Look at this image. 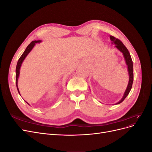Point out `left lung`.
<instances>
[{"label":"left lung","instance_id":"left-lung-1","mask_svg":"<svg viewBox=\"0 0 152 152\" xmlns=\"http://www.w3.org/2000/svg\"><path fill=\"white\" fill-rule=\"evenodd\" d=\"M110 40L112 41L113 44H115V47L120 50L121 52L123 53L124 57L125 58V60L127 65L129 75V84H128L127 89L125 91V93H124L122 99L120 101V102L117 103V104H119L122 103L123 101L125 99V98L127 97L129 93V92L132 88L133 79H134V74H133V63H132V61L129 52V50H127L126 47L122 42V41H121L119 39L115 38V37L112 35H110Z\"/></svg>","mask_w":152,"mask_h":152}]
</instances>
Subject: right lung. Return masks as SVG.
Wrapping results in <instances>:
<instances>
[{
  "mask_svg": "<svg viewBox=\"0 0 152 152\" xmlns=\"http://www.w3.org/2000/svg\"><path fill=\"white\" fill-rule=\"evenodd\" d=\"M40 42V40L32 41V42L28 45V46H27V48H26L24 53H23V54L21 55V57L20 58V59H18V61L17 63V65H16V84L17 89H18V93H19V94H20V91H19V89H18V77H19V74H20V69L21 65L23 61V60L25 59V58L27 56V54H28L31 51V50L33 49V48L34 47L35 43Z\"/></svg>",
  "mask_w": 152,
  "mask_h": 152,
  "instance_id": "add662e5",
  "label": "right lung"
}]
</instances>
